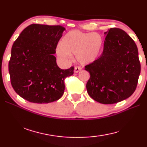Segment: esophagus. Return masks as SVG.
Instances as JSON below:
<instances>
[{
  "instance_id": "obj_1",
  "label": "esophagus",
  "mask_w": 147,
  "mask_h": 147,
  "mask_svg": "<svg viewBox=\"0 0 147 147\" xmlns=\"http://www.w3.org/2000/svg\"><path fill=\"white\" fill-rule=\"evenodd\" d=\"M81 70H82V68L80 67H74V73H78V72H80Z\"/></svg>"
}]
</instances>
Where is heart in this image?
I'll return each mask as SVG.
<instances>
[{
    "label": "heart",
    "instance_id": "obj_1",
    "mask_svg": "<svg viewBox=\"0 0 147 147\" xmlns=\"http://www.w3.org/2000/svg\"><path fill=\"white\" fill-rule=\"evenodd\" d=\"M102 47L103 39L100 34L74 30L65 35L56 52L64 59H70L71 54H74L80 63L88 65L98 58Z\"/></svg>",
    "mask_w": 147,
    "mask_h": 147
}]
</instances>
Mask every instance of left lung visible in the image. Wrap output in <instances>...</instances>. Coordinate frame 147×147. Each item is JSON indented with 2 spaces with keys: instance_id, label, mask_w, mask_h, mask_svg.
<instances>
[{
  "instance_id": "left-lung-1",
  "label": "left lung",
  "mask_w": 147,
  "mask_h": 147,
  "mask_svg": "<svg viewBox=\"0 0 147 147\" xmlns=\"http://www.w3.org/2000/svg\"><path fill=\"white\" fill-rule=\"evenodd\" d=\"M102 55L85 66L90 74L86 84L89 95L99 103L115 104L135 91L141 72L135 42L123 30L112 28L104 32Z\"/></svg>"
}]
</instances>
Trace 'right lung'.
<instances>
[{"label":"right lung","instance_id":"right-lung-1","mask_svg":"<svg viewBox=\"0 0 147 147\" xmlns=\"http://www.w3.org/2000/svg\"><path fill=\"white\" fill-rule=\"evenodd\" d=\"M64 27L32 24L24 28L11 47L8 69L11 86L30 102L58 100L65 90L64 80L74 67L61 69L54 56Z\"/></svg>","mask_w":147,"mask_h":147}]
</instances>
